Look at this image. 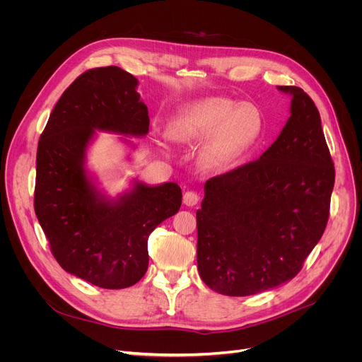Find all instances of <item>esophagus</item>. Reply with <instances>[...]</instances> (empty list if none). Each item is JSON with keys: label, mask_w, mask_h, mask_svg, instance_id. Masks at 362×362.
<instances>
[{"label": "esophagus", "mask_w": 362, "mask_h": 362, "mask_svg": "<svg viewBox=\"0 0 362 362\" xmlns=\"http://www.w3.org/2000/svg\"><path fill=\"white\" fill-rule=\"evenodd\" d=\"M198 201H199V197H198L195 192H192V191H187V192L183 195V204L187 205V206L197 205Z\"/></svg>", "instance_id": "esophagus-1"}]
</instances>
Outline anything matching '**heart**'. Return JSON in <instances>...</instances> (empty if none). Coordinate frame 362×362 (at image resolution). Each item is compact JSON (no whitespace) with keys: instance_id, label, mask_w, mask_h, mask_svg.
Listing matches in <instances>:
<instances>
[{"instance_id":"b5f03b06","label":"heart","mask_w":362,"mask_h":362,"mask_svg":"<svg viewBox=\"0 0 362 362\" xmlns=\"http://www.w3.org/2000/svg\"><path fill=\"white\" fill-rule=\"evenodd\" d=\"M264 132V117L251 103L226 97H206L185 105L170 122L168 138L180 145H195L198 164L205 171H220L252 149Z\"/></svg>"}]
</instances>
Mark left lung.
I'll return each instance as SVG.
<instances>
[{"label":"left lung","mask_w":362,"mask_h":362,"mask_svg":"<svg viewBox=\"0 0 362 362\" xmlns=\"http://www.w3.org/2000/svg\"><path fill=\"white\" fill-rule=\"evenodd\" d=\"M291 117L252 163L204 185L197 211L198 272L227 296H248L292 280L325 233L334 165L314 101L296 86Z\"/></svg>","instance_id":"left-lung-1"}]
</instances>
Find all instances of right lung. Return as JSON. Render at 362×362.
<instances>
[{
  "instance_id": "right-lung-1",
  "label": "right lung",
  "mask_w": 362,
  "mask_h": 362,
  "mask_svg": "<svg viewBox=\"0 0 362 362\" xmlns=\"http://www.w3.org/2000/svg\"><path fill=\"white\" fill-rule=\"evenodd\" d=\"M138 79L117 66L81 74L49 114L36 152L35 213L63 270L104 289H124L148 269V238L182 205L177 183L132 179L116 198L86 167L97 132L144 138L148 108Z\"/></svg>"
}]
</instances>
